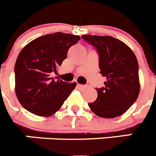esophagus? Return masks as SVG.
I'll list each match as a JSON object with an SVG mask.
<instances>
[{
  "label": "esophagus",
  "mask_w": 156,
  "mask_h": 156,
  "mask_svg": "<svg viewBox=\"0 0 156 156\" xmlns=\"http://www.w3.org/2000/svg\"><path fill=\"white\" fill-rule=\"evenodd\" d=\"M77 87H78V88H79V89H81V90H83V89H85V88L87 87L86 85H83V84H77Z\"/></svg>",
  "instance_id": "34e87169"
}]
</instances>
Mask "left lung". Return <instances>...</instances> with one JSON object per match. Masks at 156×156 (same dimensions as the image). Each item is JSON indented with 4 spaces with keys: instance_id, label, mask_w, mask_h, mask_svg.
<instances>
[{
    "instance_id": "1",
    "label": "left lung",
    "mask_w": 156,
    "mask_h": 156,
    "mask_svg": "<svg viewBox=\"0 0 156 156\" xmlns=\"http://www.w3.org/2000/svg\"><path fill=\"white\" fill-rule=\"evenodd\" d=\"M81 37L98 54L100 73L106 78L105 86L96 88V101L88 105L94 113L102 118L122 115L137 100L140 91L137 58L126 44L112 37Z\"/></svg>"
}]
</instances>
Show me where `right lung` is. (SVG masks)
I'll return each instance as SVG.
<instances>
[{"label": "right lung", "mask_w": 156, "mask_h": 156, "mask_svg": "<svg viewBox=\"0 0 156 156\" xmlns=\"http://www.w3.org/2000/svg\"><path fill=\"white\" fill-rule=\"evenodd\" d=\"M80 36L55 33L34 40L19 54L15 65L16 93L23 108L40 116H49L61 108L76 83L50 77L67 58Z\"/></svg>", "instance_id": "add662e5"}]
</instances>
